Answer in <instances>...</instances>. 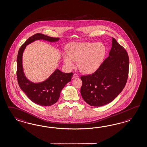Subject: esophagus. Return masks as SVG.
<instances>
[{
	"label": "esophagus",
	"instance_id": "esophagus-1",
	"mask_svg": "<svg viewBox=\"0 0 147 147\" xmlns=\"http://www.w3.org/2000/svg\"><path fill=\"white\" fill-rule=\"evenodd\" d=\"M78 75L77 74H74V75H73V77H72L73 78H78Z\"/></svg>",
	"mask_w": 147,
	"mask_h": 147
}]
</instances>
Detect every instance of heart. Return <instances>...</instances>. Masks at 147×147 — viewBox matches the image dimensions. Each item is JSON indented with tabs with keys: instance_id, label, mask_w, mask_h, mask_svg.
<instances>
[{
	"instance_id": "b5f03b06",
	"label": "heart",
	"mask_w": 147,
	"mask_h": 147,
	"mask_svg": "<svg viewBox=\"0 0 147 147\" xmlns=\"http://www.w3.org/2000/svg\"><path fill=\"white\" fill-rule=\"evenodd\" d=\"M106 49L102 42H74L69 47V51H65L63 59L69 69L74 68L79 61L78 66L85 73L95 71L105 59Z\"/></svg>"
}]
</instances>
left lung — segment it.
I'll use <instances>...</instances> for the list:
<instances>
[{"label":"left lung","instance_id":"8db88e82","mask_svg":"<svg viewBox=\"0 0 147 147\" xmlns=\"http://www.w3.org/2000/svg\"><path fill=\"white\" fill-rule=\"evenodd\" d=\"M129 58L124 48L112 38L108 57L93 74L82 76L80 93L89 105L101 107L113 101L125 86L128 78Z\"/></svg>","mask_w":147,"mask_h":147}]
</instances>
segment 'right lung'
<instances>
[{"label": "right lung", "mask_w": 147, "mask_h": 147, "mask_svg": "<svg viewBox=\"0 0 147 147\" xmlns=\"http://www.w3.org/2000/svg\"><path fill=\"white\" fill-rule=\"evenodd\" d=\"M42 39L56 42L59 38H53L42 34H34L28 38L19 49L17 57V79L20 88L31 101L42 106H50L56 103L64 86L71 81L74 74L64 73L57 69L48 79L41 83H34L27 79L23 72L22 55L26 45L35 40Z\"/></svg>", "instance_id": "add662e5"}]
</instances>
